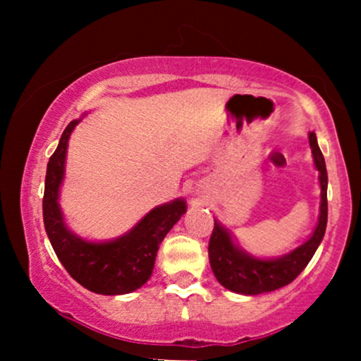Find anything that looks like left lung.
<instances>
[{
    "instance_id": "obj_1",
    "label": "left lung",
    "mask_w": 361,
    "mask_h": 361,
    "mask_svg": "<svg viewBox=\"0 0 361 361\" xmlns=\"http://www.w3.org/2000/svg\"><path fill=\"white\" fill-rule=\"evenodd\" d=\"M309 146L312 151L314 166L319 171L321 204L316 227L300 246L276 258H258L235 244L233 233L214 219V231L209 243L210 268L219 283L231 292L241 295H259L285 287L307 267L324 238L327 224V171L324 156L319 149L314 132H309Z\"/></svg>"
}]
</instances>
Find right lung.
<instances>
[{
  "label": "right lung",
  "instance_id": "1",
  "mask_svg": "<svg viewBox=\"0 0 361 361\" xmlns=\"http://www.w3.org/2000/svg\"><path fill=\"white\" fill-rule=\"evenodd\" d=\"M85 115L66 127L47 163L42 202L45 233L62 267L78 283L100 295H123L151 279L159 244L186 212V200L175 198L154 207L126 234L109 241H90L73 233L64 221L59 198L69 137Z\"/></svg>",
  "mask_w": 361,
  "mask_h": 361
}]
</instances>
